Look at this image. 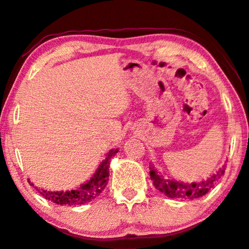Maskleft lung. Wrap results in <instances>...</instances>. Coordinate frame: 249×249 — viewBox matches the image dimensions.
I'll use <instances>...</instances> for the list:
<instances>
[{
    "mask_svg": "<svg viewBox=\"0 0 249 249\" xmlns=\"http://www.w3.org/2000/svg\"><path fill=\"white\" fill-rule=\"evenodd\" d=\"M149 169H151L149 175H151L154 187L166 196H168L169 198L196 199L204 196L214 187V184L219 181V178L225 173V164L206 181L191 182V183H184V182L175 181V179L164 178V176L157 173L154 167H151Z\"/></svg>",
    "mask_w": 249,
    "mask_h": 249,
    "instance_id": "obj_1",
    "label": "left lung"
}]
</instances>
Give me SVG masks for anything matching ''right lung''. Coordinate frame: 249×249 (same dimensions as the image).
<instances>
[{"mask_svg": "<svg viewBox=\"0 0 249 249\" xmlns=\"http://www.w3.org/2000/svg\"><path fill=\"white\" fill-rule=\"evenodd\" d=\"M117 152H118V148L109 151V153H107L106 159L102 161L97 170L91 176V178L87 181L86 183H83L80 188H77V189L68 191H47L44 189H38L37 187L35 188L45 199H49L51 202L55 203V204L81 205L89 203L90 200L95 199L107 187V181H109L110 159L115 157ZM29 183L30 185H35L30 181Z\"/></svg>", "mask_w": 249, "mask_h": 249, "instance_id": "right-lung-1", "label": "right lung"}]
</instances>
